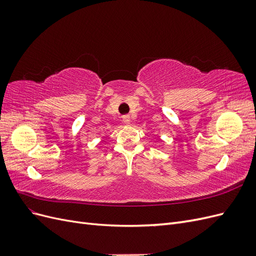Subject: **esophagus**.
Returning a JSON list of instances; mask_svg holds the SVG:
<instances>
[{"mask_svg":"<svg viewBox=\"0 0 256 256\" xmlns=\"http://www.w3.org/2000/svg\"><path fill=\"white\" fill-rule=\"evenodd\" d=\"M130 120H130V116H129V115H124V116H122V122H125L126 125H129Z\"/></svg>","mask_w":256,"mask_h":256,"instance_id":"1","label":"esophagus"}]
</instances>
